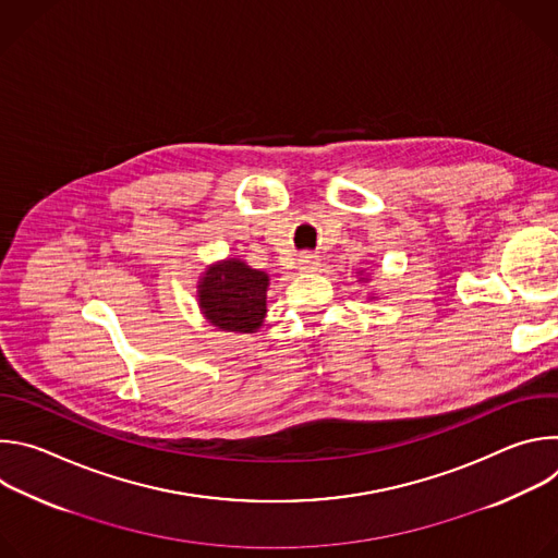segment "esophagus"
<instances>
[{
    "label": "esophagus",
    "instance_id": "1",
    "mask_svg": "<svg viewBox=\"0 0 558 558\" xmlns=\"http://www.w3.org/2000/svg\"><path fill=\"white\" fill-rule=\"evenodd\" d=\"M317 267H320V256H315L313 252H302L298 256V269L300 271H317Z\"/></svg>",
    "mask_w": 558,
    "mask_h": 558
}]
</instances>
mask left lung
<instances>
[{
  "label": "left lung",
  "instance_id": "obj_1",
  "mask_svg": "<svg viewBox=\"0 0 558 558\" xmlns=\"http://www.w3.org/2000/svg\"><path fill=\"white\" fill-rule=\"evenodd\" d=\"M362 280H364V278H362Z\"/></svg>",
  "mask_w": 558,
  "mask_h": 558
}]
</instances>
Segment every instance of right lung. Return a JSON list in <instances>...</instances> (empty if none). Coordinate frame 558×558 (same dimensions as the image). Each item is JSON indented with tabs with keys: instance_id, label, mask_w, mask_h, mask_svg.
<instances>
[{
	"instance_id": "obj_1",
	"label": "right lung",
	"mask_w": 558,
	"mask_h": 558,
	"mask_svg": "<svg viewBox=\"0 0 558 558\" xmlns=\"http://www.w3.org/2000/svg\"><path fill=\"white\" fill-rule=\"evenodd\" d=\"M269 276L241 258L207 267L198 282V306L205 320L220 331L254 333L267 313Z\"/></svg>"
}]
</instances>
